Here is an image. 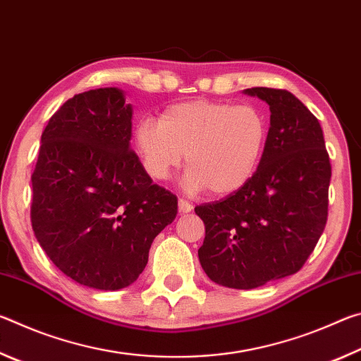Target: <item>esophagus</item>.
<instances>
[{
    "instance_id": "34e87169",
    "label": "esophagus",
    "mask_w": 361,
    "mask_h": 361,
    "mask_svg": "<svg viewBox=\"0 0 361 361\" xmlns=\"http://www.w3.org/2000/svg\"><path fill=\"white\" fill-rule=\"evenodd\" d=\"M178 210L180 213H189L192 210V204L185 199H178Z\"/></svg>"
}]
</instances>
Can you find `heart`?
<instances>
[{
    "label": "heart",
    "mask_w": 361,
    "mask_h": 361,
    "mask_svg": "<svg viewBox=\"0 0 361 361\" xmlns=\"http://www.w3.org/2000/svg\"><path fill=\"white\" fill-rule=\"evenodd\" d=\"M266 135V118L258 108L192 100L166 108L159 122L140 121L133 143L152 180H169L186 152L185 191L195 194L210 188L213 194L226 195L252 178Z\"/></svg>",
    "instance_id": "1"
}]
</instances>
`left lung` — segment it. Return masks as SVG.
Returning <instances> with one entry per match:
<instances>
[{"instance_id": "obj_1", "label": "left lung", "mask_w": 361, "mask_h": 361, "mask_svg": "<svg viewBox=\"0 0 361 361\" xmlns=\"http://www.w3.org/2000/svg\"><path fill=\"white\" fill-rule=\"evenodd\" d=\"M271 109L264 151L239 191L194 209L205 224L199 261L210 280L252 290L296 274L328 219L331 164L319 119L283 89L252 87Z\"/></svg>"}]
</instances>
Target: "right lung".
Masks as SVG:
<instances>
[{
	"mask_svg": "<svg viewBox=\"0 0 361 361\" xmlns=\"http://www.w3.org/2000/svg\"><path fill=\"white\" fill-rule=\"evenodd\" d=\"M132 106L118 87L66 100L41 135L32 226L66 277L97 290L135 282L151 243L178 212L130 149Z\"/></svg>",
	"mask_w": 361,
	"mask_h": 361,
	"instance_id": "1",
	"label": "right lung"
}]
</instances>
